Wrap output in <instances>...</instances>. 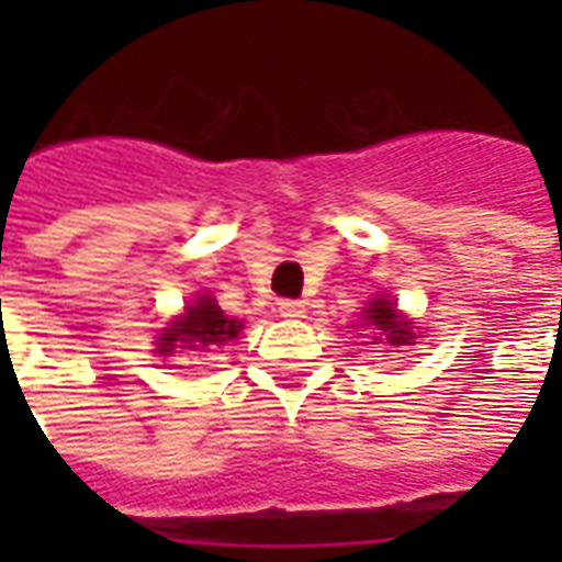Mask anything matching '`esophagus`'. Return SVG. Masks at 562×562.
Instances as JSON below:
<instances>
[{"mask_svg":"<svg viewBox=\"0 0 562 562\" xmlns=\"http://www.w3.org/2000/svg\"><path fill=\"white\" fill-rule=\"evenodd\" d=\"M277 308H280V315L289 317V321H294V317H303V312H306L300 300H280V303H277Z\"/></svg>","mask_w":562,"mask_h":562,"instance_id":"obj_1","label":"esophagus"}]
</instances>
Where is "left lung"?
I'll list each match as a JSON object with an SVG mask.
<instances>
[{
    "mask_svg": "<svg viewBox=\"0 0 562 562\" xmlns=\"http://www.w3.org/2000/svg\"><path fill=\"white\" fill-rule=\"evenodd\" d=\"M364 326H373V329H379V335H382L384 341L393 344V347H402V344H414L411 338V326L405 324V321H400V315H396V308H393V303H387V300H373L368 306V312H364ZM382 338H375V344H382Z\"/></svg>",
    "mask_w": 562,
    "mask_h": 562,
    "instance_id": "obj_1",
    "label": "left lung"
}]
</instances>
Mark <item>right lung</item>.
I'll return each instance as SVG.
<instances>
[{
  "instance_id": "1",
  "label": "right lung",
  "mask_w": 562,
  "mask_h": 562,
  "mask_svg": "<svg viewBox=\"0 0 562 562\" xmlns=\"http://www.w3.org/2000/svg\"><path fill=\"white\" fill-rule=\"evenodd\" d=\"M238 329L241 324L238 321H229L224 312L218 308V303L212 297L194 300V306L187 308V315L178 324H171L162 338L157 341L162 356H169L178 344L189 347V350H203L210 344H227L233 338H238Z\"/></svg>"
}]
</instances>
